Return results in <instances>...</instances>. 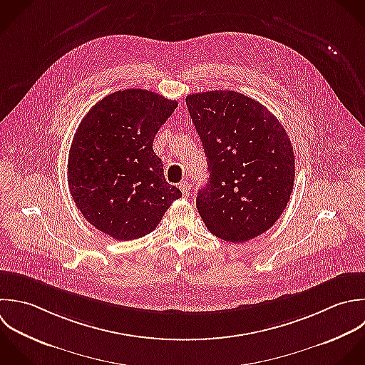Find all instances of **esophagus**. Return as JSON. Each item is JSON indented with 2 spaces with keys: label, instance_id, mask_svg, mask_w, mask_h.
<instances>
[{
  "label": "esophagus",
  "instance_id": "34e87169",
  "mask_svg": "<svg viewBox=\"0 0 365 365\" xmlns=\"http://www.w3.org/2000/svg\"><path fill=\"white\" fill-rule=\"evenodd\" d=\"M179 189L182 190V195H183L185 197L190 195V185H189L187 180H182V182L179 183Z\"/></svg>",
  "mask_w": 365,
  "mask_h": 365
}]
</instances>
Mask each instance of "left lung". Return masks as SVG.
<instances>
[{
  "instance_id": "1",
  "label": "left lung",
  "mask_w": 365,
  "mask_h": 365,
  "mask_svg": "<svg viewBox=\"0 0 365 365\" xmlns=\"http://www.w3.org/2000/svg\"><path fill=\"white\" fill-rule=\"evenodd\" d=\"M207 159L209 182L196 206L212 235L232 243L267 232L294 185V152L279 119L235 91L186 96Z\"/></svg>"
}]
</instances>
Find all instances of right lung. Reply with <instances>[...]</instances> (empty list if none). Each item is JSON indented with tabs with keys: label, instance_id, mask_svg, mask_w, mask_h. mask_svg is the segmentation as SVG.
Masks as SVG:
<instances>
[{
	"label": "right lung",
	"instance_id": "1",
	"mask_svg": "<svg viewBox=\"0 0 365 365\" xmlns=\"http://www.w3.org/2000/svg\"><path fill=\"white\" fill-rule=\"evenodd\" d=\"M178 102L145 89L116 91L81 120L68 156L71 196L115 240L149 235L182 192L166 182L153 139Z\"/></svg>",
	"mask_w": 365,
	"mask_h": 365
}]
</instances>
